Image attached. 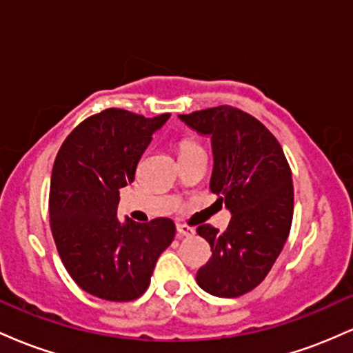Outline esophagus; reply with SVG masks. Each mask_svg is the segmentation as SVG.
Instances as JSON below:
<instances>
[{
	"mask_svg": "<svg viewBox=\"0 0 353 353\" xmlns=\"http://www.w3.org/2000/svg\"><path fill=\"white\" fill-rule=\"evenodd\" d=\"M177 232H179V236L182 237H192L194 234H196V229L189 228V225L185 224H177Z\"/></svg>",
	"mask_w": 353,
	"mask_h": 353,
	"instance_id": "obj_1",
	"label": "esophagus"
}]
</instances>
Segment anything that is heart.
Masks as SVG:
<instances>
[{"mask_svg":"<svg viewBox=\"0 0 353 353\" xmlns=\"http://www.w3.org/2000/svg\"><path fill=\"white\" fill-rule=\"evenodd\" d=\"M190 145H196V144H192V143H182V145H181V149H185V148H190Z\"/></svg>","mask_w":353,"mask_h":353,"instance_id":"heart-1","label":"heart"}]
</instances>
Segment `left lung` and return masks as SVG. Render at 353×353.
<instances>
[{"instance_id":"obj_1","label":"left lung","mask_w":353,"mask_h":353,"mask_svg":"<svg viewBox=\"0 0 353 353\" xmlns=\"http://www.w3.org/2000/svg\"><path fill=\"white\" fill-rule=\"evenodd\" d=\"M179 119L210 137V190L232 216L224 232L209 224L197 228L212 250L197 270V285L216 297H239L264 281L289 237L292 172L272 132L241 109L217 106Z\"/></svg>"}]
</instances>
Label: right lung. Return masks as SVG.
Listing matches in <instances>:
<instances>
[{"instance_id":"obj_1","label":"right lung","mask_w":353,"mask_h":353,"mask_svg":"<svg viewBox=\"0 0 353 353\" xmlns=\"http://www.w3.org/2000/svg\"><path fill=\"white\" fill-rule=\"evenodd\" d=\"M171 114L144 117L106 109L83 121L61 145L51 174V232L61 261L83 290L111 302L145 292L176 225L159 217L117 219L119 189L134 181L152 134Z\"/></svg>"}]
</instances>
